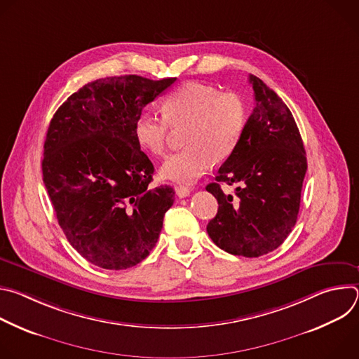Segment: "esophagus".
<instances>
[{
  "instance_id": "1",
  "label": "esophagus",
  "mask_w": 359,
  "mask_h": 359,
  "mask_svg": "<svg viewBox=\"0 0 359 359\" xmlns=\"http://www.w3.org/2000/svg\"><path fill=\"white\" fill-rule=\"evenodd\" d=\"M175 191H176V196L180 197V198L187 197V196L190 194V190H189L187 187H184V186H176V187H175Z\"/></svg>"
}]
</instances>
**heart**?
<instances>
[{
	"label": "heart",
	"instance_id": "b5f03b06",
	"mask_svg": "<svg viewBox=\"0 0 359 359\" xmlns=\"http://www.w3.org/2000/svg\"><path fill=\"white\" fill-rule=\"evenodd\" d=\"M163 115L143 112L133 128L140 149L163 155L173 130H184V149L169 156L161 176L179 184H191L213 163L227 161L237 149L247 123L244 100L236 93L200 82H189L170 93Z\"/></svg>",
	"mask_w": 359,
	"mask_h": 359
}]
</instances>
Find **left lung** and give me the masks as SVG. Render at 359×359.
<instances>
[{
	"label": "left lung",
	"instance_id": "left-lung-1",
	"mask_svg": "<svg viewBox=\"0 0 359 359\" xmlns=\"http://www.w3.org/2000/svg\"><path fill=\"white\" fill-rule=\"evenodd\" d=\"M254 109L233 155L208 184L219 210L208 233L222 250L260 257L277 247L295 226L306 172L304 143L283 99L260 78L250 75ZM220 182L236 185L224 195Z\"/></svg>",
	"mask_w": 359,
	"mask_h": 359
}]
</instances>
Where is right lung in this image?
Listing matches in <instances>:
<instances>
[{
  "label": "right lung",
  "mask_w": 359,
  "mask_h": 359,
  "mask_svg": "<svg viewBox=\"0 0 359 359\" xmlns=\"http://www.w3.org/2000/svg\"><path fill=\"white\" fill-rule=\"evenodd\" d=\"M175 82L137 75L96 79L50 119L43 184L68 241L97 267H133L158 243L175 190L150 187L155 168L133 128L143 108Z\"/></svg>",
  "instance_id": "obj_1"
}]
</instances>
